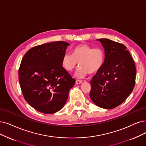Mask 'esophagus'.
Returning a JSON list of instances; mask_svg holds the SVG:
<instances>
[{
    "label": "esophagus",
    "mask_w": 146,
    "mask_h": 146,
    "mask_svg": "<svg viewBox=\"0 0 146 146\" xmlns=\"http://www.w3.org/2000/svg\"><path fill=\"white\" fill-rule=\"evenodd\" d=\"M82 82V80H76V83L77 84H81Z\"/></svg>",
    "instance_id": "34e87169"
}]
</instances>
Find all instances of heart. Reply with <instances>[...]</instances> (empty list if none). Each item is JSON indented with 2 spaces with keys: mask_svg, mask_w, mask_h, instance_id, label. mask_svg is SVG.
I'll use <instances>...</instances> for the list:
<instances>
[{
  "mask_svg": "<svg viewBox=\"0 0 146 146\" xmlns=\"http://www.w3.org/2000/svg\"><path fill=\"white\" fill-rule=\"evenodd\" d=\"M105 52L100 47H93L86 44H80L72 48V54L64 53L61 59L62 67L71 72L79 65L80 67L76 73L78 78H83L88 73H98L105 62Z\"/></svg>",
  "mask_w": 146,
  "mask_h": 146,
  "instance_id": "obj_1",
  "label": "heart"
}]
</instances>
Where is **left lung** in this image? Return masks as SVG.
Wrapping results in <instances>:
<instances>
[{
    "mask_svg": "<svg viewBox=\"0 0 146 146\" xmlns=\"http://www.w3.org/2000/svg\"><path fill=\"white\" fill-rule=\"evenodd\" d=\"M98 40L104 47L105 62L91 80L90 97L99 107L112 109L121 105L132 91L136 67L125 45L106 38Z\"/></svg>",
    "mask_w": 146,
    "mask_h": 146,
    "instance_id": "1",
    "label": "left lung"
}]
</instances>
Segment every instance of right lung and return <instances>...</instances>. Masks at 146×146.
I'll list each match as a JSON object with an SVG mask.
<instances>
[{"label": "right lung", "instance_id": "obj_1", "mask_svg": "<svg viewBox=\"0 0 146 146\" xmlns=\"http://www.w3.org/2000/svg\"><path fill=\"white\" fill-rule=\"evenodd\" d=\"M68 46L65 41L36 46L21 60L19 78L24 98L44 114H53L62 108L76 81L61 66Z\"/></svg>", "mask_w": 146, "mask_h": 146}]
</instances>
